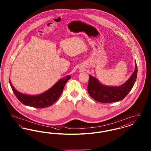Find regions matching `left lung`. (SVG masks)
<instances>
[{"mask_svg": "<svg viewBox=\"0 0 151 151\" xmlns=\"http://www.w3.org/2000/svg\"><path fill=\"white\" fill-rule=\"evenodd\" d=\"M137 67L135 62V70L129 79L119 86H103L93 76H89L88 92L94 100L101 103H111L122 100L129 94L134 86L137 78Z\"/></svg>", "mask_w": 151, "mask_h": 151, "instance_id": "left-lung-1", "label": "left lung"}]
</instances>
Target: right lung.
<instances>
[{
	"mask_svg": "<svg viewBox=\"0 0 151 151\" xmlns=\"http://www.w3.org/2000/svg\"><path fill=\"white\" fill-rule=\"evenodd\" d=\"M71 78V76H67L59 80L50 89L37 96H30L19 92L14 89L10 80L9 81L14 93L22 104L33 108H44L50 106L58 100L62 93L65 84Z\"/></svg>",
	"mask_w": 151,
	"mask_h": 151,
	"instance_id": "1",
	"label": "right lung"
}]
</instances>
